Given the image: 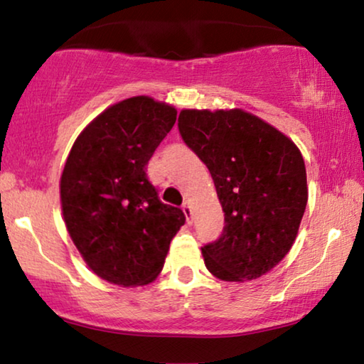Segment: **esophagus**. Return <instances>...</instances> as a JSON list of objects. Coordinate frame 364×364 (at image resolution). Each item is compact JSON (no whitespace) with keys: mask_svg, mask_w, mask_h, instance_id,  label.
<instances>
[{"mask_svg":"<svg viewBox=\"0 0 364 364\" xmlns=\"http://www.w3.org/2000/svg\"><path fill=\"white\" fill-rule=\"evenodd\" d=\"M183 213H185L188 223H191L193 221V210H191L190 203H188V201L183 203Z\"/></svg>","mask_w":364,"mask_h":364,"instance_id":"34e87169","label":"esophagus"}]
</instances>
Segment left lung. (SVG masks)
<instances>
[{"instance_id": "left-lung-1", "label": "left lung", "mask_w": 364, "mask_h": 364, "mask_svg": "<svg viewBox=\"0 0 364 364\" xmlns=\"http://www.w3.org/2000/svg\"><path fill=\"white\" fill-rule=\"evenodd\" d=\"M178 128L210 169L225 211L220 240L201 248L208 271L240 283L266 274L291 250L306 210L301 151L240 108L181 109Z\"/></svg>"}]
</instances>
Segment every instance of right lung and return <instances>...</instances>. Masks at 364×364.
Masks as SVG:
<instances>
[{"label": "right lung", "instance_id": "obj_1", "mask_svg": "<svg viewBox=\"0 0 364 364\" xmlns=\"http://www.w3.org/2000/svg\"><path fill=\"white\" fill-rule=\"evenodd\" d=\"M178 111L149 96L111 105L76 138L60 179L66 230L95 274L124 288L153 283L185 215L164 205L146 164Z\"/></svg>", "mask_w": 364, "mask_h": 364}]
</instances>
